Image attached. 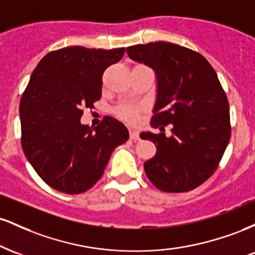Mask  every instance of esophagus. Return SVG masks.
I'll return each instance as SVG.
<instances>
[{
    "instance_id": "esophagus-1",
    "label": "esophagus",
    "mask_w": 255,
    "mask_h": 255,
    "mask_svg": "<svg viewBox=\"0 0 255 255\" xmlns=\"http://www.w3.org/2000/svg\"><path fill=\"white\" fill-rule=\"evenodd\" d=\"M129 137L134 141H136V140H139V133L135 129H129Z\"/></svg>"
}]
</instances>
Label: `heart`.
Instances as JSON below:
<instances>
[{
  "mask_svg": "<svg viewBox=\"0 0 255 255\" xmlns=\"http://www.w3.org/2000/svg\"><path fill=\"white\" fill-rule=\"evenodd\" d=\"M119 115L120 118L124 119L125 121L127 122H135L137 119V109L134 107H124L121 110L119 111Z\"/></svg>",
  "mask_w": 255,
  "mask_h": 255,
  "instance_id": "obj_1",
  "label": "heart"
}]
</instances>
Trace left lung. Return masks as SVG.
<instances>
[{"mask_svg":"<svg viewBox=\"0 0 255 255\" xmlns=\"http://www.w3.org/2000/svg\"><path fill=\"white\" fill-rule=\"evenodd\" d=\"M127 54L156 74L151 126L172 127L170 136L140 133L157 147L144 164L146 176L163 192L192 191L215 172L230 139L229 103L217 74L203 55L169 42L137 44Z\"/></svg>","mask_w":255,"mask_h":255,"instance_id":"8db88e82","label":"left lung"}]
</instances>
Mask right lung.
Instances as JSON below:
<instances>
[{
	"label": "right lung",
	"mask_w": 255,
	"mask_h": 255,
	"mask_svg": "<svg viewBox=\"0 0 255 255\" xmlns=\"http://www.w3.org/2000/svg\"><path fill=\"white\" fill-rule=\"evenodd\" d=\"M125 48L68 46L38 63L21 102L22 150L40 178L56 191L79 194L103 175L116 146L129 137L126 126L107 116L96 128L80 124L83 108L102 97V77Z\"/></svg>",
	"instance_id": "1"
}]
</instances>
